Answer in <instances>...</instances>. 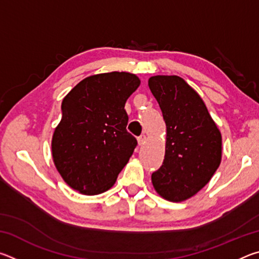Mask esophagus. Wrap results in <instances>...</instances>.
Instances as JSON below:
<instances>
[{
    "label": "esophagus",
    "instance_id": "1",
    "mask_svg": "<svg viewBox=\"0 0 259 259\" xmlns=\"http://www.w3.org/2000/svg\"><path fill=\"white\" fill-rule=\"evenodd\" d=\"M145 142H146V136L145 135L139 136V137H138V145L143 146L144 144H145Z\"/></svg>",
    "mask_w": 259,
    "mask_h": 259
}]
</instances>
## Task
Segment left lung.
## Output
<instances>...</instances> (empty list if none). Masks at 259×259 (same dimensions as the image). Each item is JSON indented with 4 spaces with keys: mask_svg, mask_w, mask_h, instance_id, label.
<instances>
[{
    "mask_svg": "<svg viewBox=\"0 0 259 259\" xmlns=\"http://www.w3.org/2000/svg\"><path fill=\"white\" fill-rule=\"evenodd\" d=\"M166 126L165 154L152 184L161 198L182 202L207 185L222 161V134L202 98L177 75L148 78Z\"/></svg>",
    "mask_w": 259,
    "mask_h": 259,
    "instance_id": "left-lung-1",
    "label": "left lung"
}]
</instances>
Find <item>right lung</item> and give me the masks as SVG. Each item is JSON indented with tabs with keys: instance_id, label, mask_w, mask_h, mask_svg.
I'll return each instance as SVG.
<instances>
[{
	"instance_id": "1",
	"label": "right lung",
	"mask_w": 259,
	"mask_h": 259,
	"mask_svg": "<svg viewBox=\"0 0 259 259\" xmlns=\"http://www.w3.org/2000/svg\"><path fill=\"white\" fill-rule=\"evenodd\" d=\"M139 84L131 73L95 74L65 96L51 152L57 171L73 190L97 195L115 184L137 145L126 131L124 105Z\"/></svg>"
}]
</instances>
